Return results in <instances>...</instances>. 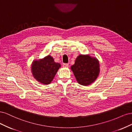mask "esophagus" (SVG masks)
I'll use <instances>...</instances> for the list:
<instances>
[{
  "label": "esophagus",
  "instance_id": "34e87169",
  "mask_svg": "<svg viewBox=\"0 0 132 132\" xmlns=\"http://www.w3.org/2000/svg\"><path fill=\"white\" fill-rule=\"evenodd\" d=\"M69 66V64L68 63H63V67H65V68H67Z\"/></svg>",
  "mask_w": 132,
  "mask_h": 132
}]
</instances>
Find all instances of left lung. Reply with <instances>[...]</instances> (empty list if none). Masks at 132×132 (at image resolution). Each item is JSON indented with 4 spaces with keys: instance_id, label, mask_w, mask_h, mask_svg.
Listing matches in <instances>:
<instances>
[{
    "instance_id": "obj_1",
    "label": "left lung",
    "mask_w": 132,
    "mask_h": 132,
    "mask_svg": "<svg viewBox=\"0 0 132 132\" xmlns=\"http://www.w3.org/2000/svg\"><path fill=\"white\" fill-rule=\"evenodd\" d=\"M78 82L87 86L94 82L100 73V63L97 58L89 55H79L71 67Z\"/></svg>"
}]
</instances>
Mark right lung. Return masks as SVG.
<instances>
[{
    "label": "right lung",
    "instance_id": "right-lung-1",
    "mask_svg": "<svg viewBox=\"0 0 132 132\" xmlns=\"http://www.w3.org/2000/svg\"><path fill=\"white\" fill-rule=\"evenodd\" d=\"M61 64L55 62L48 55L39 60H35L32 63L31 70L36 80L43 84H49L53 80Z\"/></svg>",
    "mask_w": 132,
    "mask_h": 132
}]
</instances>
